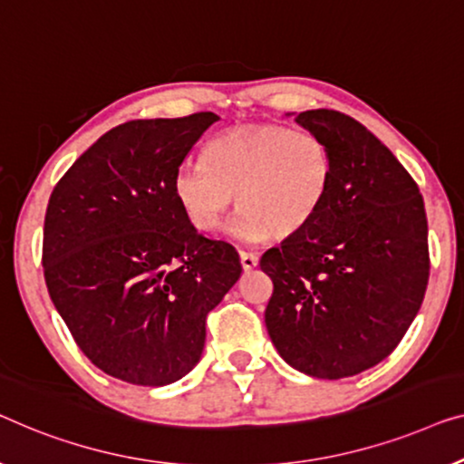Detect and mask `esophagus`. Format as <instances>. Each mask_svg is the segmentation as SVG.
<instances>
[{"instance_id":"obj_1","label":"esophagus","mask_w":464,"mask_h":464,"mask_svg":"<svg viewBox=\"0 0 464 464\" xmlns=\"http://www.w3.org/2000/svg\"><path fill=\"white\" fill-rule=\"evenodd\" d=\"M239 260H241V266H244L246 271H250L258 265V256L254 252H239Z\"/></svg>"}]
</instances>
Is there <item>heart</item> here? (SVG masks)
Returning <instances> with one entry per match:
<instances>
[{
  "instance_id": "heart-1",
  "label": "heart",
  "mask_w": 464,
  "mask_h": 464,
  "mask_svg": "<svg viewBox=\"0 0 464 464\" xmlns=\"http://www.w3.org/2000/svg\"><path fill=\"white\" fill-rule=\"evenodd\" d=\"M332 185V155L319 136L284 126H239L204 147V166L174 172L182 217L201 233L220 229L233 201L235 237L290 239L322 210Z\"/></svg>"
}]
</instances>
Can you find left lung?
Returning <instances> with one entry per match:
<instances>
[{
  "label": "left lung",
  "mask_w": 464,
  "mask_h": 464,
  "mask_svg": "<svg viewBox=\"0 0 464 464\" xmlns=\"http://www.w3.org/2000/svg\"><path fill=\"white\" fill-rule=\"evenodd\" d=\"M296 123L328 147L332 185L315 220L260 258L273 282L265 324L292 368L336 381L393 353L420 309L425 201L406 168L353 117L315 109Z\"/></svg>",
  "instance_id": "obj_1"
}]
</instances>
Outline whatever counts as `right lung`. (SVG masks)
I'll use <instances>...</instances> for the list:
<instances>
[{
  "instance_id": "1",
  "label": "right lung",
  "mask_w": 464,
  "mask_h": 464,
  "mask_svg": "<svg viewBox=\"0 0 464 464\" xmlns=\"http://www.w3.org/2000/svg\"><path fill=\"white\" fill-rule=\"evenodd\" d=\"M218 120L204 111L102 134L58 180L44 277L83 355L120 381L164 387L199 362L206 317L241 276L239 254L182 217L172 179Z\"/></svg>"
}]
</instances>
